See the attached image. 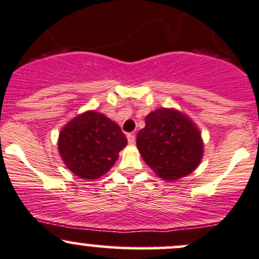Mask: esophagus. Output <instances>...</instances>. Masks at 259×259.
<instances>
[{"label":"esophagus","mask_w":259,"mask_h":259,"mask_svg":"<svg viewBox=\"0 0 259 259\" xmlns=\"http://www.w3.org/2000/svg\"><path fill=\"white\" fill-rule=\"evenodd\" d=\"M126 138H127V143H129L130 145H134L135 144L136 138H135L134 134H127Z\"/></svg>","instance_id":"obj_1"}]
</instances>
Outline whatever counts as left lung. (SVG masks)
Listing matches in <instances>:
<instances>
[{
	"label": "left lung",
	"instance_id": "left-lung-1",
	"mask_svg": "<svg viewBox=\"0 0 259 259\" xmlns=\"http://www.w3.org/2000/svg\"><path fill=\"white\" fill-rule=\"evenodd\" d=\"M136 146L157 177L177 181L194 171L203 158L204 144L199 127L175 108H160L145 118Z\"/></svg>",
	"mask_w": 259,
	"mask_h": 259
}]
</instances>
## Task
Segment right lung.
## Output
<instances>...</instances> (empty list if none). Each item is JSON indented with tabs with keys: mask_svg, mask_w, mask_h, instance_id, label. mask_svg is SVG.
Listing matches in <instances>:
<instances>
[{
	"mask_svg": "<svg viewBox=\"0 0 259 259\" xmlns=\"http://www.w3.org/2000/svg\"><path fill=\"white\" fill-rule=\"evenodd\" d=\"M126 145L120 126L96 110H87L71 119L61 129L58 140L65 166L88 181L106 175Z\"/></svg>",
	"mask_w": 259,
	"mask_h": 259,
	"instance_id": "1",
	"label": "right lung"
}]
</instances>
